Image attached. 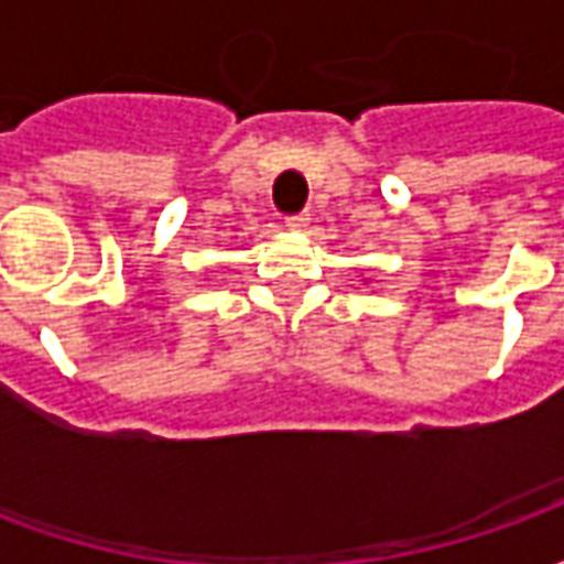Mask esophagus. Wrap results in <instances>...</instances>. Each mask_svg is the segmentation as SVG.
<instances>
[{"instance_id":"34e87169","label":"esophagus","mask_w":564,"mask_h":564,"mask_svg":"<svg viewBox=\"0 0 564 564\" xmlns=\"http://www.w3.org/2000/svg\"><path fill=\"white\" fill-rule=\"evenodd\" d=\"M283 223H286V229H290V232H302L307 223H311V214H293V217H286Z\"/></svg>"}]
</instances>
